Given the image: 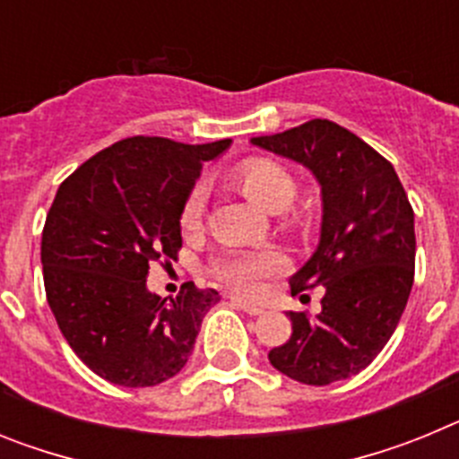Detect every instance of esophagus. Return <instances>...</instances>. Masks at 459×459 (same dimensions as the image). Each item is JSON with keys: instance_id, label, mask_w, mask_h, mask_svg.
Here are the masks:
<instances>
[{"instance_id": "34e87169", "label": "esophagus", "mask_w": 459, "mask_h": 459, "mask_svg": "<svg viewBox=\"0 0 459 459\" xmlns=\"http://www.w3.org/2000/svg\"><path fill=\"white\" fill-rule=\"evenodd\" d=\"M232 303L238 307V310L248 312V315H262V312H264V307L255 306V303L246 301V299H241V296H232Z\"/></svg>"}]
</instances>
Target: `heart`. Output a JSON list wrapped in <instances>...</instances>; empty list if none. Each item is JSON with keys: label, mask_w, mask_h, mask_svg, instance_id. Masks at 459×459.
<instances>
[{"label": "heart", "mask_w": 459, "mask_h": 459, "mask_svg": "<svg viewBox=\"0 0 459 459\" xmlns=\"http://www.w3.org/2000/svg\"><path fill=\"white\" fill-rule=\"evenodd\" d=\"M237 184L250 200L280 211L291 204L296 195L294 174L271 158H250L243 160L234 172ZM206 186L195 184L181 202L179 222L184 230H195L204 216ZM287 269V259L278 250H232L211 264V273L243 294H257L264 282Z\"/></svg>", "instance_id": "heart-1"}]
</instances>
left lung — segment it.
Masks as SVG:
<instances>
[{"label":"left lung","instance_id":"1","mask_svg":"<svg viewBox=\"0 0 459 459\" xmlns=\"http://www.w3.org/2000/svg\"><path fill=\"white\" fill-rule=\"evenodd\" d=\"M253 144L303 163L322 184V238L291 275V294L324 287L322 312H290L291 335L269 351L290 379L326 386L359 375L391 340L416 264L413 209L386 158L328 119Z\"/></svg>","mask_w":459,"mask_h":459}]
</instances>
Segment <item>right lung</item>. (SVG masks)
Returning a JSON list of instances; mask_svg holds the SVG:
<instances>
[{"label":"right lung","instance_id":"1","mask_svg":"<svg viewBox=\"0 0 459 459\" xmlns=\"http://www.w3.org/2000/svg\"><path fill=\"white\" fill-rule=\"evenodd\" d=\"M230 140L181 144L126 137L62 181L40 262L50 310L84 366L128 388L163 384L188 363L216 290L186 282L174 299L147 290L149 266L177 259L186 193Z\"/></svg>","mask_w":459,"mask_h":459}]
</instances>
